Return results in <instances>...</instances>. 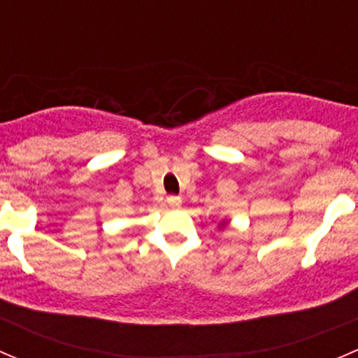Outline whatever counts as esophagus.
I'll list each match as a JSON object with an SVG mask.
<instances>
[{
    "mask_svg": "<svg viewBox=\"0 0 358 358\" xmlns=\"http://www.w3.org/2000/svg\"><path fill=\"white\" fill-rule=\"evenodd\" d=\"M166 202H168L169 208H180V206H182V197L169 196L168 199H166Z\"/></svg>",
    "mask_w": 358,
    "mask_h": 358,
    "instance_id": "1",
    "label": "esophagus"
}]
</instances>
